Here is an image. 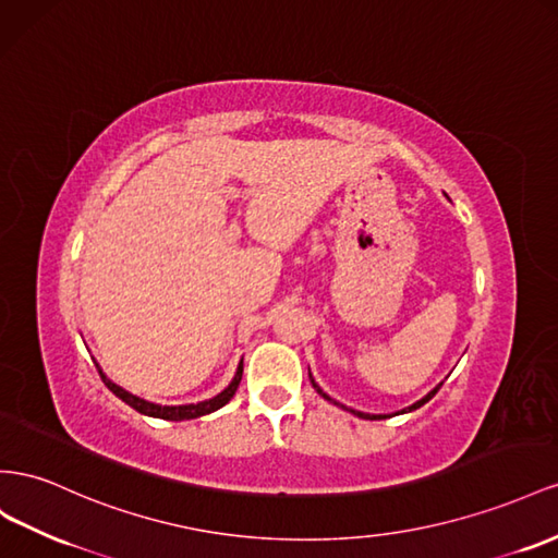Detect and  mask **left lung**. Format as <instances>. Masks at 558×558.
<instances>
[{
    "instance_id": "left-lung-1",
    "label": "left lung",
    "mask_w": 558,
    "mask_h": 558,
    "mask_svg": "<svg viewBox=\"0 0 558 558\" xmlns=\"http://www.w3.org/2000/svg\"><path fill=\"white\" fill-rule=\"evenodd\" d=\"M310 380H312V387H314L316 391H319V395H322L324 399H328L330 403H336V405H342V403H338V401H333V399H330V397L326 395V391H324V389H322L319 385H316V383H314V378H312V375H310ZM441 385H444V383H441ZM441 385H436V387H434V389L429 391V395H427V397H423V399H420V401H415L413 405H409V409H403V411H399V413H395V415H401V413H411V411L420 409V405H425V403H427V401H429V399H432V397L436 395V391H439V387H441ZM342 409H344V411H350V413H354L356 417H364V420H385V417H389V415H371V413H361V411L348 409V405H342Z\"/></svg>"
}]
</instances>
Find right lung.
<instances>
[{
	"instance_id": "1",
	"label": "right lung",
	"mask_w": 558,
	"mask_h": 558,
	"mask_svg": "<svg viewBox=\"0 0 558 558\" xmlns=\"http://www.w3.org/2000/svg\"><path fill=\"white\" fill-rule=\"evenodd\" d=\"M96 368H98V373H100V378H102L105 387H108L114 397H119L124 403H129L131 409H135L138 413H143V415H149V417L175 420V423H178V420H194V417H202V415H208V413H214V411L222 409V405L234 397V391H236L239 383H242L244 361H242V364H239L232 383H230L228 387H225V389L220 391V395H216L214 399H206V401H199V403H185V405H159V403H153V401H145V399H141V397L131 395V391H126L124 387L114 385V383L108 378V375H105V373L100 371L98 364H96Z\"/></svg>"
}]
</instances>
